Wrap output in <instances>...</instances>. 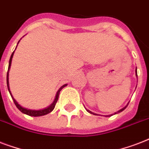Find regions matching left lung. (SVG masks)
<instances>
[{
  "instance_id": "left-lung-1",
  "label": "left lung",
  "mask_w": 149,
  "mask_h": 149,
  "mask_svg": "<svg viewBox=\"0 0 149 149\" xmlns=\"http://www.w3.org/2000/svg\"><path fill=\"white\" fill-rule=\"evenodd\" d=\"M135 73H136V74H135V75H136V77H138V75H137V68H136V70H135ZM128 104H129V103H127V105H126V106L125 107H123L122 109H120V110H119V111H118L115 112V113H114V114H116V113H120V112H121V111H124V110H125V109L126 108V107H127V105H128ZM86 111H87V112H89V113H92V114H94V115H98L97 113H93V112L91 111H90V110H87V109H86ZM112 115H113V114H111V115H105V117H111V116H112Z\"/></svg>"
}]
</instances>
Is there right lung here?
Returning a JSON list of instances; mask_svg holds the SVG:
<instances>
[{
	"instance_id": "obj_1",
	"label": "right lung",
	"mask_w": 149,
	"mask_h": 149,
	"mask_svg": "<svg viewBox=\"0 0 149 149\" xmlns=\"http://www.w3.org/2000/svg\"><path fill=\"white\" fill-rule=\"evenodd\" d=\"M19 42H17V44L19 43ZM14 52H15V51L13 52L12 54H11V56H10V60H9V65H8V73H7V86H8V91H9V93H10L13 100H14V103H15V104L16 105L17 109H18L21 112H22V113H24V114H27V115H29V116H31V117H40V116H43V115H45V114H48V113H49L50 112H52V111H53V109L55 108V106H56V102H57V100H58V96H59V93H60L61 90H62L63 87H65V86H67V84H64L63 86H62L60 88L58 89V91H57V93H56V97H55V99H54V101L52 103L51 105H49V106L47 107H45V108L41 109V110H31V109H29V108H26V107H22V105H20V104L17 102V100L14 98V97L12 96L11 92H10V86H9V70H10V65H11V61H12L13 56H14Z\"/></svg>"
}]
</instances>
